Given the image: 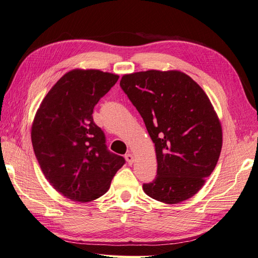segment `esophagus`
Wrapping results in <instances>:
<instances>
[{
	"label": "esophagus",
	"mask_w": 258,
	"mask_h": 258,
	"mask_svg": "<svg viewBox=\"0 0 258 258\" xmlns=\"http://www.w3.org/2000/svg\"><path fill=\"white\" fill-rule=\"evenodd\" d=\"M124 157H125V160H127V162H128L129 165L133 164L134 160H135V158H134V155H133V154H130V152H129V154H127V155H125Z\"/></svg>",
	"instance_id": "1"
}]
</instances>
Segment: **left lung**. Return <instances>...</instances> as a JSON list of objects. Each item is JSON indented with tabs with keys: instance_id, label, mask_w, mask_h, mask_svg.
Returning <instances> with one entry per match:
<instances>
[{
	"instance_id": "obj_1",
	"label": "left lung",
	"mask_w": 258,
	"mask_h": 258,
	"mask_svg": "<svg viewBox=\"0 0 258 258\" xmlns=\"http://www.w3.org/2000/svg\"><path fill=\"white\" fill-rule=\"evenodd\" d=\"M120 87L144 119L157 157L149 197L178 204L198 192L222 150V125L207 94L180 71L124 75Z\"/></svg>"
}]
</instances>
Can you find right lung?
Segmentation results:
<instances>
[{
	"label": "right lung",
	"instance_id": "right-lung-1",
	"mask_svg": "<svg viewBox=\"0 0 258 258\" xmlns=\"http://www.w3.org/2000/svg\"><path fill=\"white\" fill-rule=\"evenodd\" d=\"M119 76L100 70H72L46 94L31 131L33 150L51 186L73 202H92L108 191L124 165L112 154L93 121V108Z\"/></svg>",
	"mask_w": 258,
	"mask_h": 258
}]
</instances>
